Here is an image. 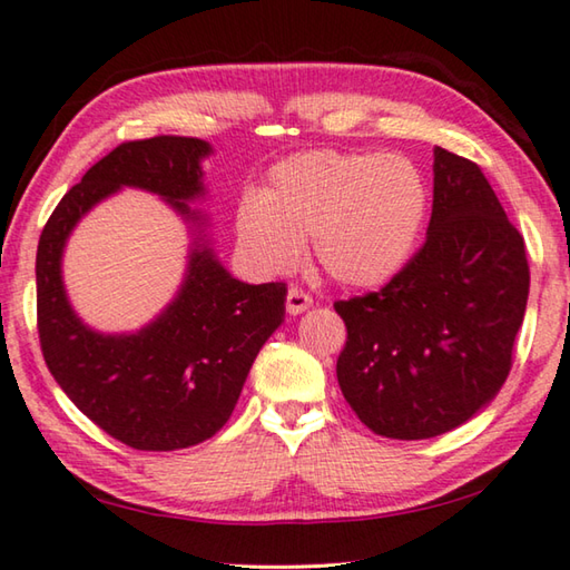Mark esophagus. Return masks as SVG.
I'll return each mask as SVG.
<instances>
[{
    "label": "esophagus",
    "mask_w": 570,
    "mask_h": 570,
    "mask_svg": "<svg viewBox=\"0 0 570 570\" xmlns=\"http://www.w3.org/2000/svg\"><path fill=\"white\" fill-rule=\"evenodd\" d=\"M312 304H314V298L308 296L306 292H302V288H296V286L288 288V294H286V312L288 314H292V316L304 314Z\"/></svg>",
    "instance_id": "obj_1"
}]
</instances>
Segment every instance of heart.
Instances as JSON below:
<instances>
[{"label":"heart","mask_w":570,"mask_h":570,"mask_svg":"<svg viewBox=\"0 0 570 570\" xmlns=\"http://www.w3.org/2000/svg\"><path fill=\"white\" fill-rule=\"evenodd\" d=\"M422 170L397 153H294L268 170L262 193L240 196V248L266 272H286L312 238L336 284L374 288L407 266L428 218Z\"/></svg>","instance_id":"1"}]
</instances>
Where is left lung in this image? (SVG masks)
<instances>
[{
	"instance_id": "left-lung-1",
	"label": "left lung",
	"mask_w": 570,
	"mask_h": 570,
	"mask_svg": "<svg viewBox=\"0 0 570 570\" xmlns=\"http://www.w3.org/2000/svg\"><path fill=\"white\" fill-rule=\"evenodd\" d=\"M424 246L380 292L336 302L344 400L382 438L428 440L485 407L510 372L525 244L475 163L435 148Z\"/></svg>"
}]
</instances>
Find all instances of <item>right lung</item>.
<instances>
[{"label":"right lung","mask_w":570,"mask_h":570,"mask_svg":"<svg viewBox=\"0 0 570 570\" xmlns=\"http://www.w3.org/2000/svg\"><path fill=\"white\" fill-rule=\"evenodd\" d=\"M210 142L178 135L132 140L108 153L65 193L37 246V330L52 377L77 410L135 450L198 445L228 422L256 354L286 314V284H244L210 246L206 198ZM122 187H140L191 228L177 296L138 333L105 335L69 304L61 256L73 226Z\"/></svg>","instance_id":"right-lung-1"}]
</instances>
